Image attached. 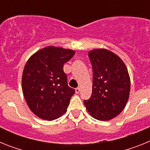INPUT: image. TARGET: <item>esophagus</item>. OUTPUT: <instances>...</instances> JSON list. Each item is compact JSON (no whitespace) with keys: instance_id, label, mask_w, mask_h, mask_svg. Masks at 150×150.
<instances>
[{"instance_id":"34e87169","label":"esophagus","mask_w":150,"mask_h":150,"mask_svg":"<svg viewBox=\"0 0 150 150\" xmlns=\"http://www.w3.org/2000/svg\"><path fill=\"white\" fill-rule=\"evenodd\" d=\"M75 91H76V94L79 93V91H80V88H79V87H78V88H76V89H75Z\"/></svg>"}]
</instances>
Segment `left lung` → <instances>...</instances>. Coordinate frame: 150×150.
Returning <instances> with one entry per match:
<instances>
[{"label":"left lung","instance_id":"1","mask_svg":"<svg viewBox=\"0 0 150 150\" xmlns=\"http://www.w3.org/2000/svg\"><path fill=\"white\" fill-rule=\"evenodd\" d=\"M93 69L92 93L84 104L96 120L108 121L124 110L129 98L131 80L128 69L116 54L106 49L88 52Z\"/></svg>","mask_w":150,"mask_h":150}]
</instances>
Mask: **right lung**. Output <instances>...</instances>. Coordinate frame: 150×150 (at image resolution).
<instances>
[{
  "mask_svg": "<svg viewBox=\"0 0 150 150\" xmlns=\"http://www.w3.org/2000/svg\"><path fill=\"white\" fill-rule=\"evenodd\" d=\"M74 54L72 50L50 46L36 52L26 62L22 92L30 110L42 120H56L67 111L75 91L68 86L63 67Z\"/></svg>",
  "mask_w": 150,
  "mask_h": 150,
  "instance_id": "1",
  "label": "right lung"
}]
</instances>
